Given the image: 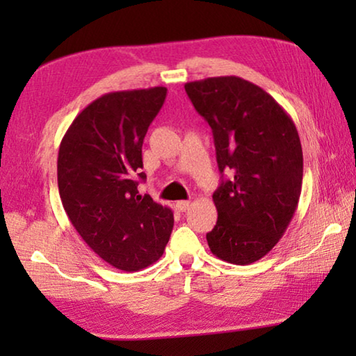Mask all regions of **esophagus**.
<instances>
[{"label":"esophagus","instance_id":"1","mask_svg":"<svg viewBox=\"0 0 356 356\" xmlns=\"http://www.w3.org/2000/svg\"><path fill=\"white\" fill-rule=\"evenodd\" d=\"M176 209L179 210V212H185V210L190 209V201H177Z\"/></svg>","mask_w":356,"mask_h":356}]
</instances>
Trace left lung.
<instances>
[{
	"label": "left lung",
	"instance_id": "left-lung-1",
	"mask_svg": "<svg viewBox=\"0 0 356 356\" xmlns=\"http://www.w3.org/2000/svg\"><path fill=\"white\" fill-rule=\"evenodd\" d=\"M193 106L213 131L222 180L207 234L213 254L236 265L262 259L284 236L298 206L303 152L297 127L272 95L240 76L185 83Z\"/></svg>",
	"mask_w": 356,
	"mask_h": 356
}]
</instances>
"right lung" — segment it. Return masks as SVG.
Instances as JSON below:
<instances>
[{
    "label": "right lung",
    "mask_w": 356,
    "mask_h": 356,
    "mask_svg": "<svg viewBox=\"0 0 356 356\" xmlns=\"http://www.w3.org/2000/svg\"><path fill=\"white\" fill-rule=\"evenodd\" d=\"M166 88L104 94L78 114L58 154L63 207L95 254L124 272L159 261L170 240L172 210L138 193L146 179L143 141Z\"/></svg>",
    "instance_id": "add662e5"
}]
</instances>
